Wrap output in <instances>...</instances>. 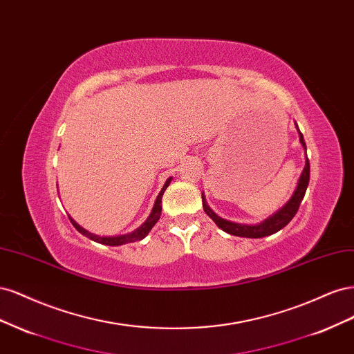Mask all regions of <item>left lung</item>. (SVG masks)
Returning a JSON list of instances; mask_svg holds the SVG:
<instances>
[{"label": "left lung", "mask_w": 354, "mask_h": 354, "mask_svg": "<svg viewBox=\"0 0 354 354\" xmlns=\"http://www.w3.org/2000/svg\"><path fill=\"white\" fill-rule=\"evenodd\" d=\"M299 133V130H298ZM299 142L304 146L306 149V142L303 138V134L299 133ZM308 180H310V164H308V158L306 159V167L301 173V177L298 180V186L294 192L292 198L289 199V202L286 205L281 209L277 211L276 214H273L272 217H269L267 220H264L260 224H255V226H248V224H239V223H232L224 220L218 216L214 214L209 207L207 205L205 198L202 195V207L203 211H205L209 218L214 220V223L217 224L220 229H223L224 232H227L230 234H234V236H241V238H264V236H269V234H273L276 232H279L281 229H283L286 224L294 218V216L297 214L298 208H299V203H301L304 195H306V190L308 186Z\"/></svg>", "instance_id": "obj_1"}]
</instances>
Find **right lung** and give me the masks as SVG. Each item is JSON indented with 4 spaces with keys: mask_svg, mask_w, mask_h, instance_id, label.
Instances as JSON below:
<instances>
[{
    "mask_svg": "<svg viewBox=\"0 0 354 354\" xmlns=\"http://www.w3.org/2000/svg\"><path fill=\"white\" fill-rule=\"evenodd\" d=\"M169 181H171V178H168V180H167V183L164 185L162 190L159 192V195H158V198H156V201H155V205H153V209H152V212H151V216H149V217H147V220L142 224V226L138 227L137 230H134L133 233L124 234V236L102 238V236H97V234H93V233H90V232H87V230H84V229H82L81 226H78V224L75 223L72 218H71V223L73 224L75 229H77L80 233H82V234H84V236H87V238H90L91 241H94V242H99V243H103V245L118 246V245L130 243V242H136V241H142V239L146 236V234H147L149 232H151V229L155 226L156 221H158V220H159V217H160V211H162V195H164L165 189L168 187Z\"/></svg>",
    "mask_w": 354,
    "mask_h": 354,
    "instance_id": "right-lung-1",
    "label": "right lung"
}]
</instances>
